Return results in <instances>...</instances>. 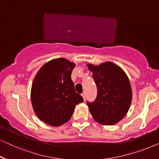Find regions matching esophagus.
<instances>
[{"instance_id":"34e87169","label":"esophagus","mask_w":159,"mask_h":159,"mask_svg":"<svg viewBox=\"0 0 159 159\" xmlns=\"http://www.w3.org/2000/svg\"><path fill=\"white\" fill-rule=\"evenodd\" d=\"M81 96H82V97H83V98H84V99L85 100V99H86V93H85V92H84V93L81 94Z\"/></svg>"}]
</instances>
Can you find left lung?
I'll return each instance as SVG.
<instances>
[{"label":"left lung","instance_id":"left-lung-1","mask_svg":"<svg viewBox=\"0 0 159 159\" xmlns=\"http://www.w3.org/2000/svg\"><path fill=\"white\" fill-rule=\"evenodd\" d=\"M93 73L97 86V97L87 102L93 119L103 125L117 124L126 115L132 101V90L124 70L115 63L87 65Z\"/></svg>","mask_w":159,"mask_h":159}]
</instances>
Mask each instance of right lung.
<instances>
[{
	"label": "right lung",
	"instance_id": "right-lung-1",
	"mask_svg": "<svg viewBox=\"0 0 159 159\" xmlns=\"http://www.w3.org/2000/svg\"><path fill=\"white\" fill-rule=\"evenodd\" d=\"M75 64L66 58H56L40 68L34 79L30 99L35 115L53 126L70 120L75 106L84 101L75 91L71 73Z\"/></svg>",
	"mask_w": 159,
	"mask_h": 159
}]
</instances>
